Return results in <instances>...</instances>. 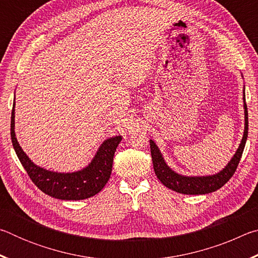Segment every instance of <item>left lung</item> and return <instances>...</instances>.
<instances>
[{"label": "left lung", "instance_id": "1", "mask_svg": "<svg viewBox=\"0 0 258 258\" xmlns=\"http://www.w3.org/2000/svg\"><path fill=\"white\" fill-rule=\"evenodd\" d=\"M243 108H244V132L241 140V143L239 145L238 150L235 151L232 159L229 161V164L222 169L221 172L214 175L208 176H184L181 174H177L173 171L168 165L165 163L163 156L160 154V150L156 143L150 140V151L152 164H154L155 174L158 177V180L163 183L165 186L173 191H176L178 194L183 195H206L211 194L223 186L231 177L233 176L234 172L237 171L240 158H241L242 152L246 146L247 137H248V110L246 104V97L243 93Z\"/></svg>", "mask_w": 258, "mask_h": 258}]
</instances>
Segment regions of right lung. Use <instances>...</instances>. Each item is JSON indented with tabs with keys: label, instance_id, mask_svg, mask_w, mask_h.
Masks as SVG:
<instances>
[{
	"label": "right lung",
	"instance_id": "obj_1",
	"mask_svg": "<svg viewBox=\"0 0 258 258\" xmlns=\"http://www.w3.org/2000/svg\"><path fill=\"white\" fill-rule=\"evenodd\" d=\"M12 146L26 172L38 189L61 200H82L93 197L106 185L111 174L113 155L121 137L109 138L100 146L97 155L85 168L74 173L51 172L35 165L21 149L15 133V103L11 112Z\"/></svg>",
	"mask_w": 258,
	"mask_h": 258
}]
</instances>
